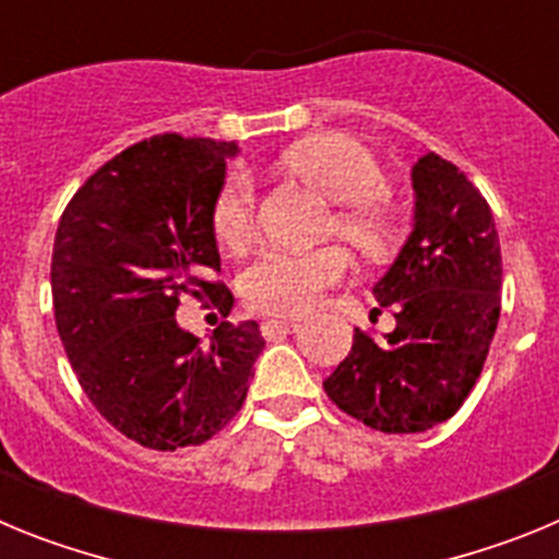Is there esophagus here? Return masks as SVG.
I'll list each match as a JSON object with an SVG mask.
<instances>
[{
  "label": "esophagus",
  "mask_w": 559,
  "mask_h": 559,
  "mask_svg": "<svg viewBox=\"0 0 559 559\" xmlns=\"http://www.w3.org/2000/svg\"><path fill=\"white\" fill-rule=\"evenodd\" d=\"M296 328H299V319H265L260 330H263L265 338H274V335L294 333Z\"/></svg>",
  "instance_id": "esophagus-1"
}]
</instances>
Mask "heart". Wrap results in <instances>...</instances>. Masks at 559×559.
Instances as JSON below:
<instances>
[{"label":"heart","mask_w":559,"mask_h":559,"mask_svg":"<svg viewBox=\"0 0 559 559\" xmlns=\"http://www.w3.org/2000/svg\"><path fill=\"white\" fill-rule=\"evenodd\" d=\"M290 173L324 199L347 204L335 215V231L364 251L386 249L394 224L380 210L378 195L386 176L367 145L347 133H319L285 151ZM257 187L246 170H231L212 206V226L221 243L240 246L254 231ZM349 271L341 249L296 251L271 246L246 265L240 276L246 302L265 313H305L319 302L324 288L341 283Z\"/></svg>","instance_id":"b5f03b06"}]
</instances>
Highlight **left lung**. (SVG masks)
<instances>
[{
	"label": "left lung",
	"instance_id": "1",
	"mask_svg": "<svg viewBox=\"0 0 559 559\" xmlns=\"http://www.w3.org/2000/svg\"><path fill=\"white\" fill-rule=\"evenodd\" d=\"M412 235L374 283L394 330L353 349L324 380L341 412L383 433L451 419L481 374L501 316V243L490 204L437 153L412 167Z\"/></svg>",
	"mask_w": 559,
	"mask_h": 559
}]
</instances>
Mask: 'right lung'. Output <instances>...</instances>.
I'll list each match as a JSON object with an SVG mask.
<instances>
[{
  "mask_svg": "<svg viewBox=\"0 0 559 559\" xmlns=\"http://www.w3.org/2000/svg\"><path fill=\"white\" fill-rule=\"evenodd\" d=\"M235 142L165 133L88 176L58 221L52 305L58 335L92 406L153 451L201 445L240 412L265 341L257 322L201 338L176 322L179 296H235L221 271L212 206Z\"/></svg>",
  "mask_w": 559,
  "mask_h": 559,
  "instance_id": "add662e5",
  "label": "right lung"
}]
</instances>
